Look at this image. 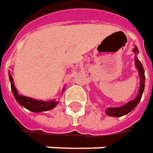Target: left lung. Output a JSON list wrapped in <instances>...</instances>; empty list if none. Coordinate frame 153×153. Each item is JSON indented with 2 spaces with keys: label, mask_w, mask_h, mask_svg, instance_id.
Masks as SVG:
<instances>
[{
  "label": "left lung",
  "mask_w": 153,
  "mask_h": 153,
  "mask_svg": "<svg viewBox=\"0 0 153 153\" xmlns=\"http://www.w3.org/2000/svg\"><path fill=\"white\" fill-rule=\"evenodd\" d=\"M133 52L136 54V56H135V65H136V68L138 71V74L140 76V87H139L138 93H137L136 97L134 99L129 101L128 103L122 105L120 107L107 108L104 112L108 116H112V117H121V116H124L127 114H129L131 111H132L137 106L139 102L141 101V98L142 97L143 92H144V88H145V71H144V68L142 66L141 61L138 60V58H137V55L139 53V50H138L136 46L134 47Z\"/></svg>",
  "instance_id": "obj_1"
}]
</instances>
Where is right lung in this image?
I'll return each mask as SVG.
<instances>
[{
	"instance_id": "obj_1",
	"label": "right lung",
	"mask_w": 153,
	"mask_h": 153,
	"mask_svg": "<svg viewBox=\"0 0 153 153\" xmlns=\"http://www.w3.org/2000/svg\"><path fill=\"white\" fill-rule=\"evenodd\" d=\"M9 79H10V82H11V88L12 92L14 95V97L17 101V103L22 107L27 108V110L32 111V112L39 113V112H45V111H49L50 109L54 108L59 103L58 101H56L55 99H52L50 101H42V100H38L35 98H29L26 97L23 95L18 94L16 87L14 86V81L12 76L10 74L9 71ZM65 91V88L62 90V93Z\"/></svg>"
}]
</instances>
